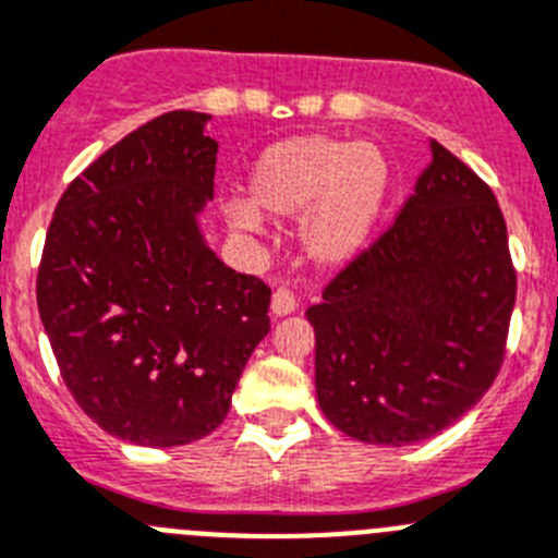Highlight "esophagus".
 I'll use <instances>...</instances> for the list:
<instances>
[{
	"label": "esophagus",
	"instance_id": "34e87169",
	"mask_svg": "<svg viewBox=\"0 0 558 558\" xmlns=\"http://www.w3.org/2000/svg\"><path fill=\"white\" fill-rule=\"evenodd\" d=\"M269 311H272V316H289V314H294V311H296V300L286 289H278L272 294Z\"/></svg>",
	"mask_w": 558,
	"mask_h": 558
}]
</instances>
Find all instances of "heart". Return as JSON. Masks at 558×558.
<instances>
[{
	"label": "heart",
	"instance_id": "b5f03b06",
	"mask_svg": "<svg viewBox=\"0 0 558 558\" xmlns=\"http://www.w3.org/2000/svg\"><path fill=\"white\" fill-rule=\"evenodd\" d=\"M388 195V161L374 143L336 134H294L269 145L250 170L247 197L228 201L233 236L253 242L262 217L300 220V250L319 269L352 264L372 239Z\"/></svg>",
	"mask_w": 558,
	"mask_h": 558
}]
</instances>
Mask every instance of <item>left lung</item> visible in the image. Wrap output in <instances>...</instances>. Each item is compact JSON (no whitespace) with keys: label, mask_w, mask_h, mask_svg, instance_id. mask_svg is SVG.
I'll return each instance as SVG.
<instances>
[{"label":"left lung","mask_w":558,"mask_h":558,"mask_svg":"<svg viewBox=\"0 0 558 558\" xmlns=\"http://www.w3.org/2000/svg\"><path fill=\"white\" fill-rule=\"evenodd\" d=\"M429 150L393 226L305 314L322 413L390 449L440 435L487 393L514 308L496 195L444 145Z\"/></svg>","instance_id":"left-lung-1"}]
</instances>
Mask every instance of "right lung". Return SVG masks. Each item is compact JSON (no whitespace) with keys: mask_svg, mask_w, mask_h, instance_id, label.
I'll return each mask as SVG.
<instances>
[{"mask_svg":"<svg viewBox=\"0 0 558 558\" xmlns=\"http://www.w3.org/2000/svg\"><path fill=\"white\" fill-rule=\"evenodd\" d=\"M165 112L104 150L54 208L38 311L76 404L137 446H184L226 421L269 332V294L208 247L217 140Z\"/></svg>","mask_w":558,"mask_h":558,"instance_id":"obj_1","label":"right lung"}]
</instances>
